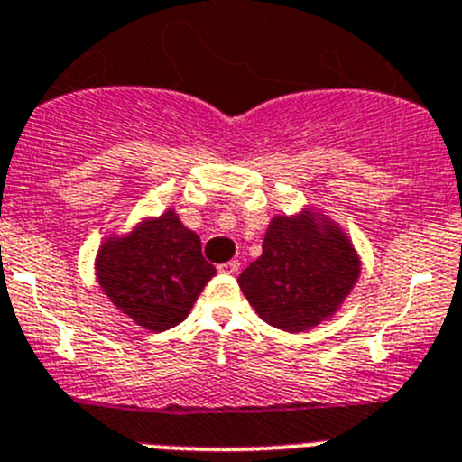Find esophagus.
Masks as SVG:
<instances>
[{
	"label": "esophagus",
	"mask_w": 462,
	"mask_h": 462,
	"mask_svg": "<svg viewBox=\"0 0 462 462\" xmlns=\"http://www.w3.org/2000/svg\"><path fill=\"white\" fill-rule=\"evenodd\" d=\"M218 271H221V273H227V275H235L236 271H239V262L230 260V262H226V264H218Z\"/></svg>",
	"instance_id": "obj_1"
}]
</instances>
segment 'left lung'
<instances>
[{
	"label": "left lung",
	"instance_id": "1",
	"mask_svg": "<svg viewBox=\"0 0 462 462\" xmlns=\"http://www.w3.org/2000/svg\"><path fill=\"white\" fill-rule=\"evenodd\" d=\"M357 273L360 264L342 232L319 230L312 217H275L262 255L245 266L239 287L266 323L300 333L342 305Z\"/></svg>",
	"mask_w": 462,
	"mask_h": 462
}]
</instances>
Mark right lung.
<instances>
[{"mask_svg": "<svg viewBox=\"0 0 462 462\" xmlns=\"http://www.w3.org/2000/svg\"><path fill=\"white\" fill-rule=\"evenodd\" d=\"M217 269L202 257L200 236L172 211L143 223L97 255V280L116 308L148 330L178 326Z\"/></svg>", "mask_w": 462, "mask_h": 462, "instance_id": "add662e5", "label": "right lung"}]
</instances>
